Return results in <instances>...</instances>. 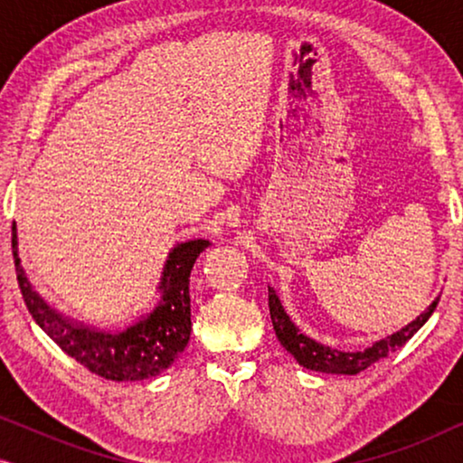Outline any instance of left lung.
<instances>
[{"mask_svg": "<svg viewBox=\"0 0 463 463\" xmlns=\"http://www.w3.org/2000/svg\"><path fill=\"white\" fill-rule=\"evenodd\" d=\"M269 295V316L271 325H274L276 337L280 341L284 350L290 356H295L297 363L306 366L309 371H320V373H333V375H356V373L364 371L366 366L377 363L379 358H385L388 354L396 352V347L407 344L420 328L426 325L430 316L439 306L440 297H436L426 312L417 316L413 322H409L407 326H402L401 331L388 335L385 339H379L371 347H366L363 352H339L333 347L322 345L318 341L309 339L307 335H303L293 320L288 318V314L284 312L280 299H278L276 290L268 287Z\"/></svg>", "mask_w": 463, "mask_h": 463, "instance_id": "left-lung-1", "label": "left lung"}]
</instances>
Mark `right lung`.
Listing matches in <instances>:
<instances>
[{
  "label": "right lung",
  "instance_id": "add662e5",
  "mask_svg": "<svg viewBox=\"0 0 463 463\" xmlns=\"http://www.w3.org/2000/svg\"><path fill=\"white\" fill-rule=\"evenodd\" d=\"M208 240H189L176 244L164 265L160 280V301L124 331H97L81 322H73L54 312L35 293L24 276L18 259L16 223L12 225V255L16 265V280L21 287L24 306L42 331L62 352L84 364L94 375L111 382H138L160 375L185 350L192 335V299H189V276L195 259L208 249Z\"/></svg>",
  "mask_w": 463,
  "mask_h": 463
}]
</instances>
